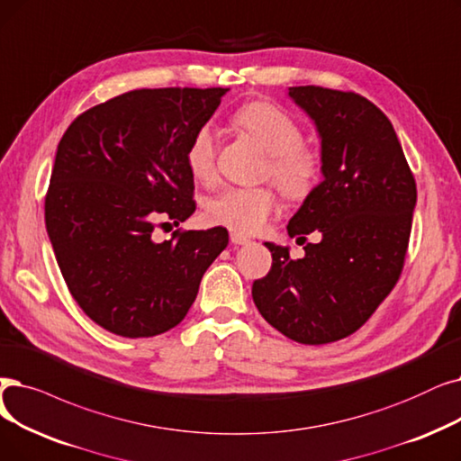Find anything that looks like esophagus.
Segmentation results:
<instances>
[{"label":"esophagus","mask_w":461,"mask_h":461,"mask_svg":"<svg viewBox=\"0 0 461 461\" xmlns=\"http://www.w3.org/2000/svg\"><path fill=\"white\" fill-rule=\"evenodd\" d=\"M230 241L233 245H249L250 243V237L243 235V233H237V231H231L230 233Z\"/></svg>","instance_id":"obj_1"}]
</instances>
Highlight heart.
Returning a JSON list of instances; mask_svg holds the SVG:
<instances>
[{
    "mask_svg": "<svg viewBox=\"0 0 461 461\" xmlns=\"http://www.w3.org/2000/svg\"><path fill=\"white\" fill-rule=\"evenodd\" d=\"M233 124L249 133L267 150L266 176H271L288 197H307L320 181L322 164L314 150L303 145V130L280 107L269 102H250L233 113ZM216 130L199 126L186 147V166L202 183L216 176ZM278 207L271 185L226 186L207 202V216L212 224L237 233H256L266 226Z\"/></svg>",
    "mask_w": 461,
    "mask_h": 461,
    "instance_id": "b5f03b06",
    "label": "heart"
}]
</instances>
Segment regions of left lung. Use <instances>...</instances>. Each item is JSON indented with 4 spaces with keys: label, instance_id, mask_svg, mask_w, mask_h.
Segmentation results:
<instances>
[{
    "label": "left lung",
    "instance_id": "left-lung-1",
    "mask_svg": "<svg viewBox=\"0 0 461 461\" xmlns=\"http://www.w3.org/2000/svg\"><path fill=\"white\" fill-rule=\"evenodd\" d=\"M290 97L322 139L320 183L288 224V235L320 243L292 259L266 243L269 273L254 280L267 322L302 345H326L362 328L403 271L416 183L388 116L356 92L292 86Z\"/></svg>",
    "mask_w": 461,
    "mask_h": 461
}]
</instances>
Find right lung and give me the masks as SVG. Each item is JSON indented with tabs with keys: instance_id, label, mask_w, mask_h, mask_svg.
<instances>
[{
	"instance_id": "obj_1",
	"label": "right lung",
	"mask_w": 461,
	"mask_h": 461,
	"mask_svg": "<svg viewBox=\"0 0 461 461\" xmlns=\"http://www.w3.org/2000/svg\"><path fill=\"white\" fill-rule=\"evenodd\" d=\"M228 88H143L78 114L59 139L45 224L66 285L86 316L120 337H154L190 311L228 230L173 231L195 211L192 133Z\"/></svg>"
}]
</instances>
